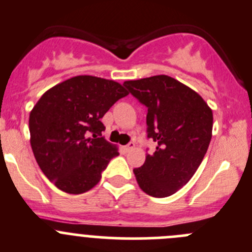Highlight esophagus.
<instances>
[{
    "mask_svg": "<svg viewBox=\"0 0 252 252\" xmlns=\"http://www.w3.org/2000/svg\"><path fill=\"white\" fill-rule=\"evenodd\" d=\"M135 142H130V143H127V145L125 146V150L126 151H131V150H133V148H135Z\"/></svg>",
    "mask_w": 252,
    "mask_h": 252,
    "instance_id": "1",
    "label": "esophagus"
}]
</instances>
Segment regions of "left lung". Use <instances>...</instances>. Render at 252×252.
Masks as SVG:
<instances>
[{
	"label": "left lung",
	"instance_id": "left-lung-1",
	"mask_svg": "<svg viewBox=\"0 0 252 252\" xmlns=\"http://www.w3.org/2000/svg\"><path fill=\"white\" fill-rule=\"evenodd\" d=\"M147 107V137L157 147L133 169L146 194L164 198L186 186L202 163L212 140L213 111L198 93L168 75L125 81Z\"/></svg>",
	"mask_w": 252,
	"mask_h": 252
}]
</instances>
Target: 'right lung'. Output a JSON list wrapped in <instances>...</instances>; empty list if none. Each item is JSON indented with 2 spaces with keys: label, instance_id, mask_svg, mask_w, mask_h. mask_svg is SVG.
I'll use <instances>...</instances> for the list:
<instances>
[{
  "label": "right lung",
  "instance_id": "right-lung-1",
  "mask_svg": "<svg viewBox=\"0 0 252 252\" xmlns=\"http://www.w3.org/2000/svg\"><path fill=\"white\" fill-rule=\"evenodd\" d=\"M127 90L92 75L68 79L42 95L30 114L31 146L38 166L57 188L81 194L94 188L117 147L102 137L100 120Z\"/></svg>",
  "mask_w": 252,
  "mask_h": 252
}]
</instances>
